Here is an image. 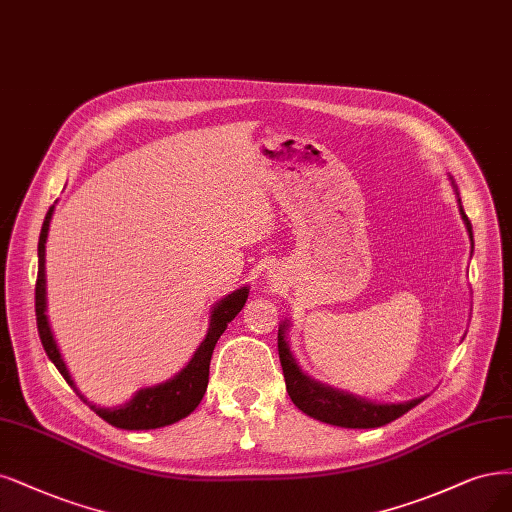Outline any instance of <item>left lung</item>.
Instances as JSON below:
<instances>
[{"mask_svg":"<svg viewBox=\"0 0 512 512\" xmlns=\"http://www.w3.org/2000/svg\"><path fill=\"white\" fill-rule=\"evenodd\" d=\"M451 186L457 195V203H460V214L472 243V224L464 214L460 192H457V186L453 180H451ZM288 328H290V320H284L279 324V334H277L279 362H281V368H284L288 396L305 415L339 428H379V426L390 424V421L398 419L407 411H411L421 400H426V396H419L407 402H370L366 398L354 396L349 392L337 390V387H330L311 379L307 373H303V368L298 366L292 354L288 337H286Z\"/></svg>","mask_w":512,"mask_h":512,"instance_id":"obj_1","label":"left lung"}]
</instances>
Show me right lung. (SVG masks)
<instances>
[{
  "label": "right lung",
  "mask_w": 512,
  "mask_h": 512,
  "mask_svg": "<svg viewBox=\"0 0 512 512\" xmlns=\"http://www.w3.org/2000/svg\"><path fill=\"white\" fill-rule=\"evenodd\" d=\"M52 214H55V205L48 209V214L42 224V233L38 241V281H35V320H38V332L42 345L46 349V354L50 362L57 366L63 379L74 387L80 400H84L88 407H91L103 421H108L110 426L120 428V430H154V428H165L175 424L184 417H188L192 411L199 407V402L203 400V394L207 390V381H209V362L211 354H214V347L220 339V334L226 330V326L235 320V315L243 309L245 301H248L250 288L243 286L231 294H226L224 298L214 305L209 315V328L205 339L197 347L195 356L190 358V362L175 373L171 379L148 385L137 390L133 398L120 407H97V404L88 402L80 390L76 387L72 375L63 362V356L59 351V345L55 341V334H52L48 315H46V239L50 231V220Z\"/></svg>",
  "instance_id": "1"
}]
</instances>
